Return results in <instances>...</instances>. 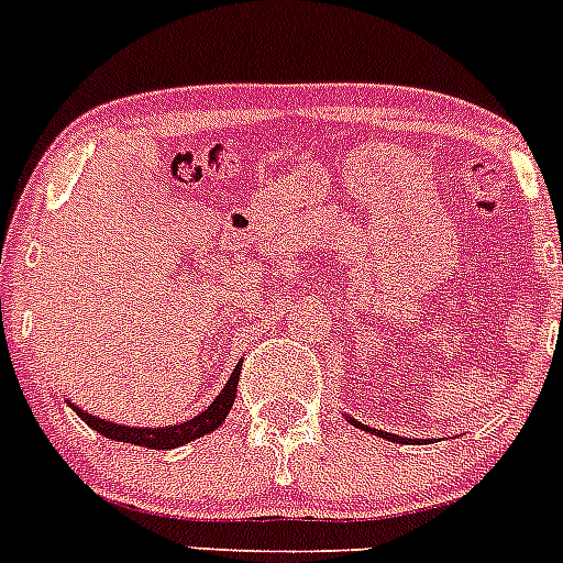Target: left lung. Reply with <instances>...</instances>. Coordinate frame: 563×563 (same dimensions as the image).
<instances>
[{
	"label": "left lung",
	"mask_w": 563,
	"mask_h": 563,
	"mask_svg": "<svg viewBox=\"0 0 563 563\" xmlns=\"http://www.w3.org/2000/svg\"><path fill=\"white\" fill-rule=\"evenodd\" d=\"M354 427H360L357 420H354ZM363 429H368V427H363ZM368 432H371V429H368ZM374 434H382V438L393 440V443H409V440H407V438H398V434H387V432H379V429H376V432H374Z\"/></svg>",
	"instance_id": "8db88e82"
}]
</instances>
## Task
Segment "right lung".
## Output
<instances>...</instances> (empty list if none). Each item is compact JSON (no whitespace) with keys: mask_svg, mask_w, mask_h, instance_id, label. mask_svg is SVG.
<instances>
[{"mask_svg":"<svg viewBox=\"0 0 563 563\" xmlns=\"http://www.w3.org/2000/svg\"><path fill=\"white\" fill-rule=\"evenodd\" d=\"M239 374H242V365H236V368H233L231 379H228V385L222 387L220 396L211 401L209 409H203L200 415H195L192 420H184V423H178V427H162V429L118 427V423H109V420L96 418V415H87L85 409L74 407V404H70V407L76 409V415L85 420L87 427L96 429V432L103 434V438L120 440V443H131V445H143V449L165 451V449H176V445L189 443V440H195V438H203V434L214 432V429L220 427L222 420H225V415L231 412L233 398H236Z\"/></svg>","mask_w":563,"mask_h":563,"instance_id":"obj_1","label":"right lung"}]
</instances>
